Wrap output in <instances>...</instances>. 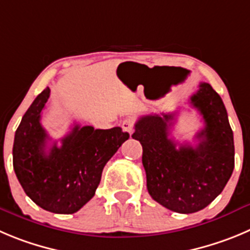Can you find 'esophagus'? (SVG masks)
<instances>
[{
    "label": "esophagus",
    "instance_id": "esophagus-1",
    "mask_svg": "<svg viewBox=\"0 0 250 250\" xmlns=\"http://www.w3.org/2000/svg\"><path fill=\"white\" fill-rule=\"evenodd\" d=\"M121 127H122V129L125 130V133L132 134L133 130H134V121H133L132 118H125L122 122V125H121Z\"/></svg>",
    "mask_w": 250,
    "mask_h": 250
}]
</instances>
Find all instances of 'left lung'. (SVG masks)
I'll return each mask as SVG.
<instances>
[{"label":"left lung","instance_id":"left-lung-1","mask_svg":"<svg viewBox=\"0 0 250 250\" xmlns=\"http://www.w3.org/2000/svg\"><path fill=\"white\" fill-rule=\"evenodd\" d=\"M190 104L205 122L195 136V146L180 144L178 148L169 138L175 113L143 116L132 134L143 148L149 195L179 213H193L208 206L222 192L234 169L233 132L220 95L209 83H201Z\"/></svg>","mask_w":250,"mask_h":250}]
</instances>
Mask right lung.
<instances>
[{"label":"right lung","instance_id":"add662e5","mask_svg":"<svg viewBox=\"0 0 250 250\" xmlns=\"http://www.w3.org/2000/svg\"><path fill=\"white\" fill-rule=\"evenodd\" d=\"M50 88L42 91L23 116L15 134L13 169L34 204L53 213L78 212L95 195L102 170L129 138L121 127L95 129L74 125L71 132L48 146L41 123Z\"/></svg>","mask_w":250,"mask_h":250}]
</instances>
